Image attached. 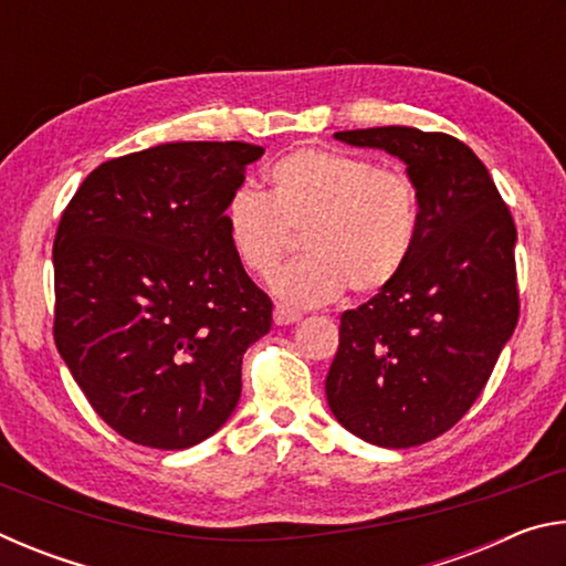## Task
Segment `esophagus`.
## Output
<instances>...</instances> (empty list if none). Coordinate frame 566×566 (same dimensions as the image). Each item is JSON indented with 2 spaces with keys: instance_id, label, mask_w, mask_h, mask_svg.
<instances>
[{
  "instance_id": "obj_1",
  "label": "esophagus",
  "mask_w": 566,
  "mask_h": 566,
  "mask_svg": "<svg viewBox=\"0 0 566 566\" xmlns=\"http://www.w3.org/2000/svg\"><path fill=\"white\" fill-rule=\"evenodd\" d=\"M300 319H302V314L290 310V306H282V304L274 306V324H276V327H286V324H294Z\"/></svg>"
}]
</instances>
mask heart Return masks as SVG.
Returning a JSON list of instances; mask_svg holds the SVG:
<instances>
[{
  "mask_svg": "<svg viewBox=\"0 0 566 566\" xmlns=\"http://www.w3.org/2000/svg\"><path fill=\"white\" fill-rule=\"evenodd\" d=\"M304 260L272 276L284 304L322 306L347 290H385L405 270L419 232V191L401 169L334 149H296L270 169V195L237 189L224 232L239 264L270 276L302 232Z\"/></svg>",
  "mask_w": 566,
  "mask_h": 566,
  "instance_id": "b5f03b06",
  "label": "heart"
}]
</instances>
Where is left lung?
<instances>
[{
    "label": "left lung",
    "instance_id": "1",
    "mask_svg": "<svg viewBox=\"0 0 566 566\" xmlns=\"http://www.w3.org/2000/svg\"><path fill=\"white\" fill-rule=\"evenodd\" d=\"M334 139L405 161L419 232L397 280L342 314L324 389L354 437L417 447L467 415L520 319L514 219L482 159L449 134L371 127Z\"/></svg>",
    "mask_w": 566,
    "mask_h": 566
}]
</instances>
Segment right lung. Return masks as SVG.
Segmentation results:
<instances>
[{"mask_svg":"<svg viewBox=\"0 0 566 566\" xmlns=\"http://www.w3.org/2000/svg\"><path fill=\"white\" fill-rule=\"evenodd\" d=\"M264 155L244 142H171L82 181L54 237V342L114 432L187 449L237 409L242 359L272 300L229 247L224 207Z\"/></svg>","mask_w":566,"mask_h":566,"instance_id":"add662e5","label":"right lung"}]
</instances>
